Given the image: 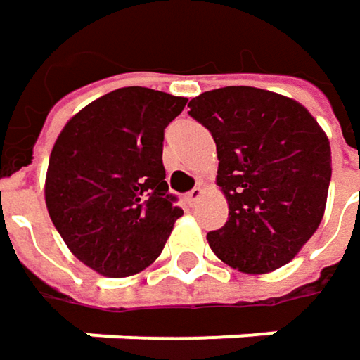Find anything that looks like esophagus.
<instances>
[{"label": "esophagus", "mask_w": 360, "mask_h": 360, "mask_svg": "<svg viewBox=\"0 0 360 360\" xmlns=\"http://www.w3.org/2000/svg\"><path fill=\"white\" fill-rule=\"evenodd\" d=\"M200 196H202V186L198 184V186H194L193 191L186 194V202H188V205H196V202L200 200Z\"/></svg>", "instance_id": "esophagus-1"}]
</instances>
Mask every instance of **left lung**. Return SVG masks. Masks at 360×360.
<instances>
[{"instance_id": "left-lung-1", "label": "left lung", "mask_w": 360, "mask_h": 360, "mask_svg": "<svg viewBox=\"0 0 360 360\" xmlns=\"http://www.w3.org/2000/svg\"><path fill=\"white\" fill-rule=\"evenodd\" d=\"M217 145V186L229 217L209 231L225 264L264 274L291 262L320 227L332 178L330 141L299 102L227 86L188 102Z\"/></svg>"}]
</instances>
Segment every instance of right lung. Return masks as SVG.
Returning <instances> with one entry per match:
<instances>
[{
	"label": "right lung",
	"instance_id": "obj_1",
	"mask_svg": "<svg viewBox=\"0 0 360 360\" xmlns=\"http://www.w3.org/2000/svg\"><path fill=\"white\" fill-rule=\"evenodd\" d=\"M186 98L120 88L94 100L63 127L51 151L44 200L77 260L122 278L164 250L182 209L167 193L164 129Z\"/></svg>",
	"mask_w": 360,
	"mask_h": 360
}]
</instances>
